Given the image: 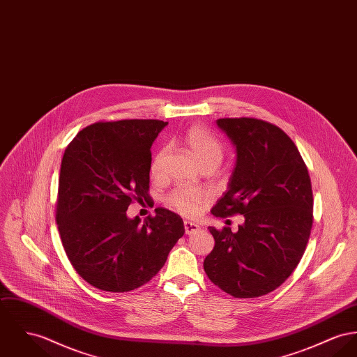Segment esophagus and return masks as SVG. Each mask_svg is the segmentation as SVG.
Masks as SVG:
<instances>
[{"label":"esophagus","instance_id":"obj_1","mask_svg":"<svg viewBox=\"0 0 357 357\" xmlns=\"http://www.w3.org/2000/svg\"><path fill=\"white\" fill-rule=\"evenodd\" d=\"M199 225L197 223H193V222H190V220H185L184 222V230H185V234H195L196 231H199Z\"/></svg>","mask_w":357,"mask_h":357}]
</instances>
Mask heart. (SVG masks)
I'll return each instance as SVG.
<instances>
[{
    "instance_id": "obj_1",
    "label": "heart",
    "mask_w": 357,
    "mask_h": 357,
    "mask_svg": "<svg viewBox=\"0 0 357 357\" xmlns=\"http://www.w3.org/2000/svg\"><path fill=\"white\" fill-rule=\"evenodd\" d=\"M185 144L188 146L192 155L200 167L214 165L218 167L223 158V146L214 135L202 126H195L185 134ZM167 149H162L154 157L150 173L154 178L161 177L164 161L167 157ZM204 196L200 192L190 190H176L169 197V204L184 215H196L204 204Z\"/></svg>"
}]
</instances>
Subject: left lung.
<instances>
[{
    "label": "left lung",
    "mask_w": 357,
    "mask_h": 357,
    "mask_svg": "<svg viewBox=\"0 0 357 357\" xmlns=\"http://www.w3.org/2000/svg\"><path fill=\"white\" fill-rule=\"evenodd\" d=\"M236 147V165L215 216L243 215L238 231L208 227V279L234 298H257L284 283L301 261L312 226L309 172L279 127L253 118L218 119Z\"/></svg>",
    "instance_id": "8db88e82"
}]
</instances>
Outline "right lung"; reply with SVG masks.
Here are the masks:
<instances>
[{
    "mask_svg": "<svg viewBox=\"0 0 357 357\" xmlns=\"http://www.w3.org/2000/svg\"><path fill=\"white\" fill-rule=\"evenodd\" d=\"M162 120L95 123L66 147L59 176L56 223L77 273L109 292L137 289L165 265L184 236L183 219L167 208L127 216L132 200L147 199L151 144Z\"/></svg>",
    "mask_w": 357,
    "mask_h": 357,
    "instance_id": "1",
    "label": "right lung"
}]
</instances>
